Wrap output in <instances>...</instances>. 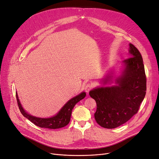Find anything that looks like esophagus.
Here are the masks:
<instances>
[{
    "label": "esophagus",
    "mask_w": 159,
    "mask_h": 159,
    "mask_svg": "<svg viewBox=\"0 0 159 159\" xmlns=\"http://www.w3.org/2000/svg\"><path fill=\"white\" fill-rule=\"evenodd\" d=\"M92 88H93V85H92V84H88L85 85L84 89H85V91H86V92H87V93H88L89 92V91H90L91 89H92Z\"/></svg>",
    "instance_id": "1"
}]
</instances>
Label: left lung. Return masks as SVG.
<instances>
[{
  "mask_svg": "<svg viewBox=\"0 0 159 159\" xmlns=\"http://www.w3.org/2000/svg\"><path fill=\"white\" fill-rule=\"evenodd\" d=\"M129 53L131 57L123 61L125 68L115 81L117 85L89 91L97 104L95 119L103 128L114 129L128 121L138 112L145 98L147 78L141 54L132 44H129ZM109 78L103 80L105 84Z\"/></svg>",
  "mask_w": 159,
  "mask_h": 159,
  "instance_id": "left-lung-1",
  "label": "left lung"
}]
</instances>
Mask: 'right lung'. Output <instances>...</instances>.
Here are the masks:
<instances>
[{
  "mask_svg": "<svg viewBox=\"0 0 159 159\" xmlns=\"http://www.w3.org/2000/svg\"><path fill=\"white\" fill-rule=\"evenodd\" d=\"M16 94L19 109H20L22 115H24V117L30 120L32 123L36 125V126L42 128H48L52 129H59L66 126L70 123L72 109L74 107L75 104L79 102L80 100L83 99L86 95L85 92H82L69 100L55 116H53L50 118H39L32 116V115L27 113L24 110L20 103V101H19L18 95L17 93Z\"/></svg>",
  "mask_w": 159,
  "mask_h": 159,
  "instance_id": "1",
  "label": "right lung"
}]
</instances>
